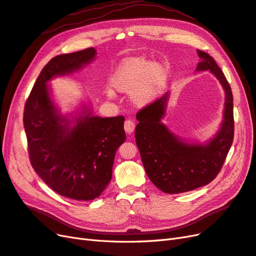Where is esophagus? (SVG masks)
I'll return each mask as SVG.
<instances>
[{
	"label": "esophagus",
	"instance_id": "34e87169",
	"mask_svg": "<svg viewBox=\"0 0 256 256\" xmlns=\"http://www.w3.org/2000/svg\"><path fill=\"white\" fill-rule=\"evenodd\" d=\"M134 128H135V123H134V121L130 120V119L126 120V122H124V130H126V132L128 133V134H130V133H132L133 130H134Z\"/></svg>",
	"mask_w": 256,
	"mask_h": 256
}]
</instances>
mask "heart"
I'll return each mask as SVG.
<instances>
[{
  "label": "heart",
  "instance_id": "obj_1",
  "mask_svg": "<svg viewBox=\"0 0 256 256\" xmlns=\"http://www.w3.org/2000/svg\"><path fill=\"white\" fill-rule=\"evenodd\" d=\"M166 78L167 70L162 64L151 63L144 56H132L121 62L110 82L116 91L130 92L135 105L144 106L156 98ZM106 96L114 98V90L108 88Z\"/></svg>",
  "mask_w": 256,
  "mask_h": 256
}]
</instances>
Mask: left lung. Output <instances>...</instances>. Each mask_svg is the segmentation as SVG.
<instances>
[{
    "instance_id": "8db88e82",
    "label": "left lung",
    "mask_w": 256,
    "mask_h": 256,
    "mask_svg": "<svg viewBox=\"0 0 256 256\" xmlns=\"http://www.w3.org/2000/svg\"><path fill=\"white\" fill-rule=\"evenodd\" d=\"M197 70H210L222 84L226 98L222 128L207 144H191L174 137L160 119L168 94L152 102L136 114L140 123L135 140L144 170L160 191L178 194L210 184L220 172L234 140L232 93L228 79L211 56L197 50Z\"/></svg>"
}]
</instances>
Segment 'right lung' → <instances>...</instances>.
Here are the masks:
<instances>
[{"label":"right lung","mask_w":256,"mask_h":256,"mask_svg":"<svg viewBox=\"0 0 256 256\" xmlns=\"http://www.w3.org/2000/svg\"><path fill=\"white\" fill-rule=\"evenodd\" d=\"M96 54V49L86 48L52 58L36 79L24 112L34 170L56 193L76 200L96 198L110 182L116 151L126 137L124 116L100 118L86 112L70 128L56 112L46 84L82 68Z\"/></svg>","instance_id":"obj_1"}]
</instances>
